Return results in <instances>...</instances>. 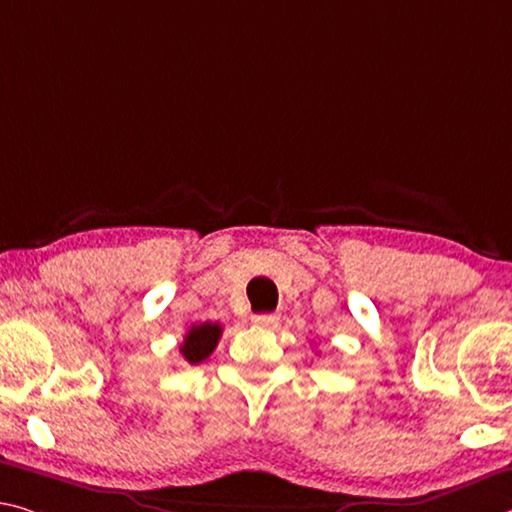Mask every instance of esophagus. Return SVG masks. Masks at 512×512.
<instances>
[{
  "instance_id": "obj_1",
  "label": "esophagus",
  "mask_w": 512,
  "mask_h": 512,
  "mask_svg": "<svg viewBox=\"0 0 512 512\" xmlns=\"http://www.w3.org/2000/svg\"><path fill=\"white\" fill-rule=\"evenodd\" d=\"M253 323L259 328H275L280 323V316L278 314H255Z\"/></svg>"
}]
</instances>
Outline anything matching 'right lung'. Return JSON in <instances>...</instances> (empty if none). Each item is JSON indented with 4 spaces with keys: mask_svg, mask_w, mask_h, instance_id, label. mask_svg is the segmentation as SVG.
Masks as SVG:
<instances>
[{
    "mask_svg": "<svg viewBox=\"0 0 512 512\" xmlns=\"http://www.w3.org/2000/svg\"><path fill=\"white\" fill-rule=\"evenodd\" d=\"M221 323H200V326H193L189 332H186L184 342L180 346L182 358L189 364H200L202 360H207L209 355L214 353V348L221 339Z\"/></svg>",
    "mask_w": 512,
    "mask_h": 512,
    "instance_id": "1",
    "label": "right lung"
}]
</instances>
